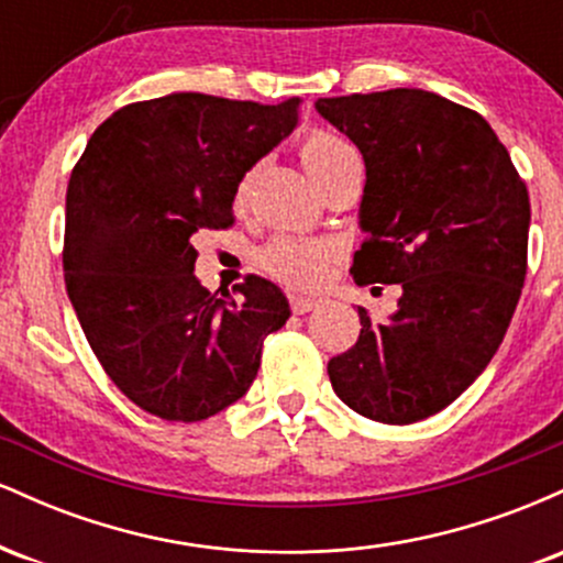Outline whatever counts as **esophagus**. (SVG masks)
<instances>
[{
	"instance_id": "obj_1",
	"label": "esophagus",
	"mask_w": 563,
	"mask_h": 563,
	"mask_svg": "<svg viewBox=\"0 0 563 563\" xmlns=\"http://www.w3.org/2000/svg\"><path fill=\"white\" fill-rule=\"evenodd\" d=\"M288 303H290V312H294V314H307V312H312L314 307H320V299H314V296L290 294Z\"/></svg>"
}]
</instances>
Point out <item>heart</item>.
<instances>
[{"label": "heart", "instance_id": "b5f03b06", "mask_svg": "<svg viewBox=\"0 0 563 563\" xmlns=\"http://www.w3.org/2000/svg\"><path fill=\"white\" fill-rule=\"evenodd\" d=\"M299 156L307 172L318 179V185L325 190L339 174H344L352 166H360L357 151L344 137L328 129H309L299 140ZM251 183L254 172L243 174L241 185L235 190V206H245L251 196ZM335 243L325 238H307V235H275L260 251V267L275 280L286 283L290 288H314L325 277L328 264L335 256Z\"/></svg>", "mask_w": 563, "mask_h": 563}]
</instances>
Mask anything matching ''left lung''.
I'll use <instances>...</instances> for the list:
<instances>
[{
	"instance_id": "1",
	"label": "left lung",
	"mask_w": 563,
	"mask_h": 563,
	"mask_svg": "<svg viewBox=\"0 0 563 563\" xmlns=\"http://www.w3.org/2000/svg\"><path fill=\"white\" fill-rule=\"evenodd\" d=\"M314 108L365 161L349 273L402 288L386 322L357 307V344L328 376L371 421H423L474 384L508 331L527 277V185L493 126L448 97L399 87Z\"/></svg>"
}]
</instances>
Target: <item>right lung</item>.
<instances>
[{"label":"right lung","instance_id":"right-lung-1","mask_svg":"<svg viewBox=\"0 0 563 563\" xmlns=\"http://www.w3.org/2000/svg\"><path fill=\"white\" fill-rule=\"evenodd\" d=\"M277 106L200 92L129 102L108 115L68 179L63 273L81 331L115 389L164 421L196 423L241 399L262 344L290 309L245 275L211 294L192 275L198 230L235 224L243 174L299 121Z\"/></svg>","mask_w":563,"mask_h":563}]
</instances>
